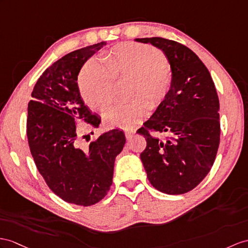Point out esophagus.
I'll list each match as a JSON object with an SVG mask.
<instances>
[{
    "label": "esophagus",
    "instance_id": "1",
    "mask_svg": "<svg viewBox=\"0 0 248 248\" xmlns=\"http://www.w3.org/2000/svg\"><path fill=\"white\" fill-rule=\"evenodd\" d=\"M124 134H125V137H126V139H131L132 137H134V135L136 134V131L135 130H132V129H130V130H124Z\"/></svg>",
    "mask_w": 248,
    "mask_h": 248
}]
</instances>
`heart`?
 Returning <instances> with one entry per match:
<instances>
[{"mask_svg": "<svg viewBox=\"0 0 248 248\" xmlns=\"http://www.w3.org/2000/svg\"><path fill=\"white\" fill-rule=\"evenodd\" d=\"M168 59L154 46L121 43L102 52L100 63L88 61L78 76V88L84 102L93 109L103 110L113 99V81L131 78L130 99L126 105H114L104 112L109 127H131L146 117L149 104L159 106L172 85ZM148 103L146 104V102Z\"/></svg>", "mask_w": 248, "mask_h": 248, "instance_id": "heart-1", "label": "heart"}]
</instances>
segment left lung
<instances>
[{
    "label": "left lung",
    "instance_id": "8db88e82",
    "mask_svg": "<svg viewBox=\"0 0 248 248\" xmlns=\"http://www.w3.org/2000/svg\"><path fill=\"white\" fill-rule=\"evenodd\" d=\"M136 41L164 52L172 76L166 99L137 131L147 142L140 158L155 189L182 195L207 176L218 152L220 104L215 83L206 66L185 45L158 37ZM149 130L168 137L161 140Z\"/></svg>",
    "mask_w": 248,
    "mask_h": 248
}]
</instances>
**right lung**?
I'll return each instance as SVG.
<instances>
[{"mask_svg":"<svg viewBox=\"0 0 248 248\" xmlns=\"http://www.w3.org/2000/svg\"><path fill=\"white\" fill-rule=\"evenodd\" d=\"M104 45L106 42L81 48L50 65L35 83L28 104L26 131L35 166L54 194L80 206H90L107 195L116 156L126 142L122 130L112 129L86 148L81 145L77 120L93 128L101 120L84 104L78 76Z\"/></svg>","mask_w":248,"mask_h":248,"instance_id":"obj_1","label":"right lung"}]
</instances>
